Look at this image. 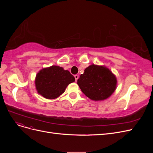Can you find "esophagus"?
Listing matches in <instances>:
<instances>
[{
    "label": "esophagus",
    "mask_w": 153,
    "mask_h": 153,
    "mask_svg": "<svg viewBox=\"0 0 153 153\" xmlns=\"http://www.w3.org/2000/svg\"><path fill=\"white\" fill-rule=\"evenodd\" d=\"M75 80L77 81V80L78 79V78H79V76H78V75H75Z\"/></svg>",
    "instance_id": "obj_1"
}]
</instances>
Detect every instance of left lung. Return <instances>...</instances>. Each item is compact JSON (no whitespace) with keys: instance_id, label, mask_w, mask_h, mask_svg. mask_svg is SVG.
<instances>
[{"instance_id":"left-lung-1","label":"left lung","mask_w":153,"mask_h":153,"mask_svg":"<svg viewBox=\"0 0 153 153\" xmlns=\"http://www.w3.org/2000/svg\"><path fill=\"white\" fill-rule=\"evenodd\" d=\"M116 84V78L108 69L94 64L87 68L77 80L83 93L94 101L108 98L114 92Z\"/></svg>"}]
</instances>
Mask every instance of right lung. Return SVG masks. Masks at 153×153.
<instances>
[{
	"label": "right lung",
	"mask_w": 153,
	"mask_h": 153,
	"mask_svg": "<svg viewBox=\"0 0 153 153\" xmlns=\"http://www.w3.org/2000/svg\"><path fill=\"white\" fill-rule=\"evenodd\" d=\"M75 78L62 67L52 66L43 69L36 75L35 84L38 92L47 99H55L65 91Z\"/></svg>",
	"instance_id": "add662e5"
}]
</instances>
